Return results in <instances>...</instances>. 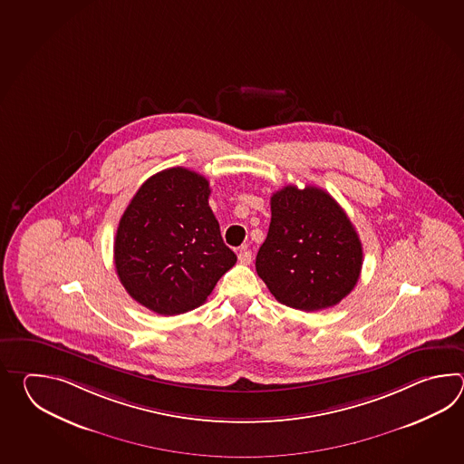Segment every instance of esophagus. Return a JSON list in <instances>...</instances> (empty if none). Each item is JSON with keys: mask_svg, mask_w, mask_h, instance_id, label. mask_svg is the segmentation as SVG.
Returning <instances> with one entry per match:
<instances>
[{"mask_svg": "<svg viewBox=\"0 0 464 464\" xmlns=\"http://www.w3.org/2000/svg\"><path fill=\"white\" fill-rule=\"evenodd\" d=\"M238 262H240L242 266H248V264L252 262V252H250V250H240V252H238Z\"/></svg>", "mask_w": 464, "mask_h": 464, "instance_id": "34e87169", "label": "esophagus"}]
</instances>
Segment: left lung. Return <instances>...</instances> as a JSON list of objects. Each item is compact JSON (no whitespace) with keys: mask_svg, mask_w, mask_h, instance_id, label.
Segmentation results:
<instances>
[{"mask_svg":"<svg viewBox=\"0 0 464 464\" xmlns=\"http://www.w3.org/2000/svg\"><path fill=\"white\" fill-rule=\"evenodd\" d=\"M272 220L256 268L280 304L304 312L336 305L360 278L363 248L353 224L324 188L295 186L270 198Z\"/></svg>","mask_w":464,"mask_h":464,"instance_id":"left-lung-1","label":"left lung"}]
</instances>
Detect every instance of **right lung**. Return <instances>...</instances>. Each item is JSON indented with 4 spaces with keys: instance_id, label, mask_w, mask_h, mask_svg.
Segmentation results:
<instances>
[{
    "instance_id": "1",
    "label": "right lung",
    "mask_w": 464,
    "mask_h": 464,
    "mask_svg": "<svg viewBox=\"0 0 464 464\" xmlns=\"http://www.w3.org/2000/svg\"><path fill=\"white\" fill-rule=\"evenodd\" d=\"M208 180L186 168L149 178L129 202L114 238L119 280L138 304L159 315L202 305L236 266L208 208Z\"/></svg>"
}]
</instances>
